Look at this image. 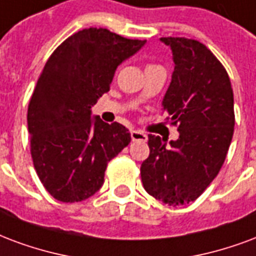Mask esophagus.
<instances>
[{"label": "esophagus", "instance_id": "esophagus-1", "mask_svg": "<svg viewBox=\"0 0 256 256\" xmlns=\"http://www.w3.org/2000/svg\"><path fill=\"white\" fill-rule=\"evenodd\" d=\"M132 140L133 141H138V142H146V134L142 133V132H140V130H133L132 132Z\"/></svg>", "mask_w": 256, "mask_h": 256}]
</instances>
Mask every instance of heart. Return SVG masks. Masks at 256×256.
<instances>
[{
    "label": "heart",
    "instance_id": "obj_1",
    "mask_svg": "<svg viewBox=\"0 0 256 256\" xmlns=\"http://www.w3.org/2000/svg\"><path fill=\"white\" fill-rule=\"evenodd\" d=\"M149 66H154V65H149Z\"/></svg>",
    "mask_w": 256,
    "mask_h": 256
}]
</instances>
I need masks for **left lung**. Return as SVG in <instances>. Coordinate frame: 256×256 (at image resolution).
Returning a JSON list of instances; mask_svg holds the SVG:
<instances>
[{
	"label": "left lung",
	"mask_w": 256,
	"mask_h": 256,
	"mask_svg": "<svg viewBox=\"0 0 256 256\" xmlns=\"http://www.w3.org/2000/svg\"><path fill=\"white\" fill-rule=\"evenodd\" d=\"M175 69L162 110L179 138L149 134V157L141 164L148 194L170 206L190 204L206 190L224 164L234 126V90L226 70L200 42L162 38Z\"/></svg>",
	"instance_id": "8db88e82"
}]
</instances>
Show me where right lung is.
<instances>
[{
	"label": "right lung",
	"instance_id": "1",
	"mask_svg": "<svg viewBox=\"0 0 256 256\" xmlns=\"http://www.w3.org/2000/svg\"><path fill=\"white\" fill-rule=\"evenodd\" d=\"M146 40L86 28L56 47L28 106L34 166L51 196L73 204L90 198L104 172L132 141L123 124L92 119L90 107L110 90L115 70Z\"/></svg>",
	"mask_w": 256,
	"mask_h": 256
}]
</instances>
